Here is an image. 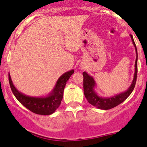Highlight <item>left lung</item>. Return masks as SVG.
<instances>
[{"label": "left lung", "instance_id": "obj_1", "mask_svg": "<svg viewBox=\"0 0 147 147\" xmlns=\"http://www.w3.org/2000/svg\"><path fill=\"white\" fill-rule=\"evenodd\" d=\"M130 36L131 38L134 47H135V51H136V60H135V68L133 80L130 87L126 91L122 92V93H119L118 95H116V96H112V97H100L95 91V86H96V84L94 79L91 76H90L86 72H83L84 93L85 97H86L87 100L90 104L93 105L94 107H97L98 109L107 110V109L115 107L116 106L119 105V104L123 102L125 100H126L127 98L131 94L134 88H135L137 80V74H138V51H137V47L135 42H134L133 35H130Z\"/></svg>", "mask_w": 147, "mask_h": 147}]
</instances>
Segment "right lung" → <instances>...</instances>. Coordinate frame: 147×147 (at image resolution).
<instances>
[{"instance_id": "1", "label": "right lung", "mask_w": 147, "mask_h": 147, "mask_svg": "<svg viewBox=\"0 0 147 147\" xmlns=\"http://www.w3.org/2000/svg\"><path fill=\"white\" fill-rule=\"evenodd\" d=\"M71 70L63 74L56 82L55 86L49 95L42 97H32L19 92L12 83L9 74V83L12 93L21 104L32 112L41 115H50L57 109L63 99L66 82L74 73Z\"/></svg>"}]
</instances>
